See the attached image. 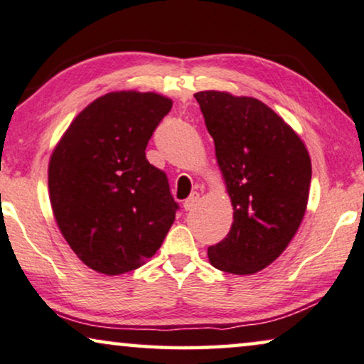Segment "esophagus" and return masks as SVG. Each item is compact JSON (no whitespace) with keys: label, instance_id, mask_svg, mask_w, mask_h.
I'll return each mask as SVG.
<instances>
[{"label":"esophagus","instance_id":"esophagus-1","mask_svg":"<svg viewBox=\"0 0 364 364\" xmlns=\"http://www.w3.org/2000/svg\"><path fill=\"white\" fill-rule=\"evenodd\" d=\"M198 200H199V193H191V194H189V198L183 203L184 210H191L194 205L198 204Z\"/></svg>","mask_w":364,"mask_h":364}]
</instances>
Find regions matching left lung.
Instances as JSON below:
<instances>
[{
    "label": "left lung",
    "mask_w": 364,
    "mask_h": 364,
    "mask_svg": "<svg viewBox=\"0 0 364 364\" xmlns=\"http://www.w3.org/2000/svg\"><path fill=\"white\" fill-rule=\"evenodd\" d=\"M194 97L234 205L230 232L209 247V262L227 273L253 274L273 263L299 229L311 156L299 135L259 100L214 90Z\"/></svg>",
    "instance_id": "1"
}]
</instances>
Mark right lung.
<instances>
[{
    "mask_svg": "<svg viewBox=\"0 0 364 364\" xmlns=\"http://www.w3.org/2000/svg\"><path fill=\"white\" fill-rule=\"evenodd\" d=\"M173 101L112 91L65 130L48 161V194L58 229L86 267L117 276L154 257L178 204L145 149Z\"/></svg>",
    "mask_w": 364,
    "mask_h": 364,
    "instance_id": "obj_1",
    "label": "right lung"
}]
</instances>
